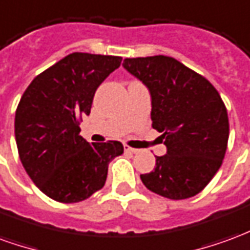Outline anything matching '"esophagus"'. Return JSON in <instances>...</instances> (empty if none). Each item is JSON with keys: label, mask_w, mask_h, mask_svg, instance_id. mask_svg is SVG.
Returning a JSON list of instances; mask_svg holds the SVG:
<instances>
[{"label": "esophagus", "mask_w": 250, "mask_h": 250, "mask_svg": "<svg viewBox=\"0 0 250 250\" xmlns=\"http://www.w3.org/2000/svg\"><path fill=\"white\" fill-rule=\"evenodd\" d=\"M125 151L131 152V154H136V152L139 151V150H136V148H132V147H128L127 145H125Z\"/></svg>", "instance_id": "34e87169"}]
</instances>
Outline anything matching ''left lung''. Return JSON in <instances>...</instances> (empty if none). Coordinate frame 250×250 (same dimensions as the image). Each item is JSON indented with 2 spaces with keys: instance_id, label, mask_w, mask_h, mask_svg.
Masks as SVG:
<instances>
[{
  "instance_id": "8db88e82",
  "label": "left lung",
  "mask_w": 250,
  "mask_h": 250,
  "mask_svg": "<svg viewBox=\"0 0 250 250\" xmlns=\"http://www.w3.org/2000/svg\"><path fill=\"white\" fill-rule=\"evenodd\" d=\"M123 66L151 96L152 127L166 154L141 179L170 199L190 198L209 184L224 161L229 139L225 104L204 76L168 56L125 59Z\"/></svg>"
}]
</instances>
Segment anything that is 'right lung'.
Masks as SVG:
<instances>
[{
  "mask_svg": "<svg viewBox=\"0 0 250 250\" xmlns=\"http://www.w3.org/2000/svg\"><path fill=\"white\" fill-rule=\"evenodd\" d=\"M122 57L75 52L35 77L20 100L14 135L25 171L57 202L73 204L103 188L120 142L89 145L79 119L89 115L95 92Z\"/></svg>",
  "mask_w": 250,
  "mask_h": 250,
  "instance_id": "1",
  "label": "right lung"
}]
</instances>
